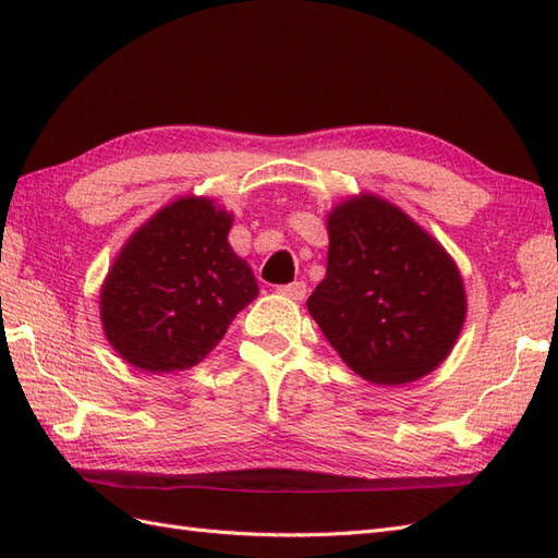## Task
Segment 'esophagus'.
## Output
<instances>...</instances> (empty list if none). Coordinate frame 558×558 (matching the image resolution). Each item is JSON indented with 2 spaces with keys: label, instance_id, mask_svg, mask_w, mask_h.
<instances>
[{
  "label": "esophagus",
  "instance_id": "obj_1",
  "mask_svg": "<svg viewBox=\"0 0 558 558\" xmlns=\"http://www.w3.org/2000/svg\"><path fill=\"white\" fill-rule=\"evenodd\" d=\"M278 292L282 296H288L292 302H302L306 296V284L304 282H290V284H280Z\"/></svg>",
  "mask_w": 558,
  "mask_h": 558
}]
</instances>
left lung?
Wrapping results in <instances>:
<instances>
[{
    "label": "left lung",
    "instance_id": "1",
    "mask_svg": "<svg viewBox=\"0 0 558 558\" xmlns=\"http://www.w3.org/2000/svg\"><path fill=\"white\" fill-rule=\"evenodd\" d=\"M328 270L308 314L361 378L397 387L433 373L465 323L454 258L378 194L347 197L328 214Z\"/></svg>",
    "mask_w": 558,
    "mask_h": 558
}]
</instances>
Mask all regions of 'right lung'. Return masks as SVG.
<instances>
[{
    "instance_id": "right-lung-1",
    "label": "right lung",
    "mask_w": 558,
    "mask_h": 558,
    "mask_svg": "<svg viewBox=\"0 0 558 558\" xmlns=\"http://www.w3.org/2000/svg\"><path fill=\"white\" fill-rule=\"evenodd\" d=\"M230 228L223 206L190 194L128 238L99 294L104 335L128 364L147 373L197 366L256 300V278L232 252Z\"/></svg>"
}]
</instances>
